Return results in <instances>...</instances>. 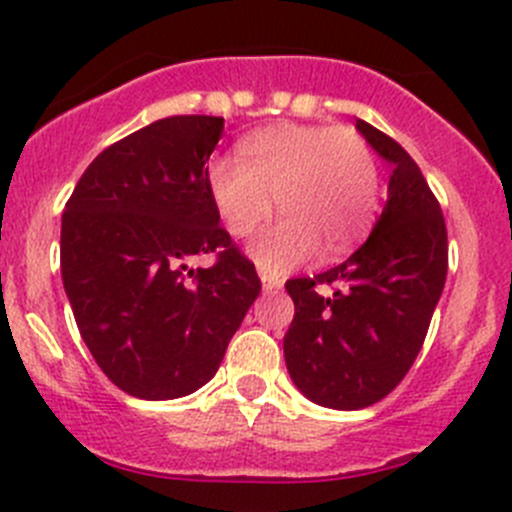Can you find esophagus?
Returning <instances> with one entry per match:
<instances>
[{
    "mask_svg": "<svg viewBox=\"0 0 512 512\" xmlns=\"http://www.w3.org/2000/svg\"><path fill=\"white\" fill-rule=\"evenodd\" d=\"M260 278H262V288H265L267 293L283 288V280L275 278V275H270V272H267V270H260Z\"/></svg>",
    "mask_w": 512,
    "mask_h": 512,
    "instance_id": "1",
    "label": "esophagus"
}]
</instances>
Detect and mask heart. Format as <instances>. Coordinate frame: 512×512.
<instances>
[{
  "mask_svg": "<svg viewBox=\"0 0 512 512\" xmlns=\"http://www.w3.org/2000/svg\"><path fill=\"white\" fill-rule=\"evenodd\" d=\"M240 159L219 156L207 189L234 237H247L272 214L252 257L265 270H288L346 252L369 229L379 207V166L369 141L353 128L280 123L242 138Z\"/></svg>",
  "mask_w": 512,
  "mask_h": 512,
  "instance_id": "b5f03b06",
  "label": "heart"
}]
</instances>
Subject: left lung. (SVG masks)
I'll use <instances>...</instances> for the list:
<instances>
[{"label":"left lung","instance_id":"8db88e82","mask_svg":"<svg viewBox=\"0 0 512 512\" xmlns=\"http://www.w3.org/2000/svg\"><path fill=\"white\" fill-rule=\"evenodd\" d=\"M356 128L394 166L384 212L348 260L285 283L295 303L283 341L290 379L328 409L371 407L396 389L447 280V227L427 179L394 138L361 118Z\"/></svg>","mask_w":512,"mask_h":512}]
</instances>
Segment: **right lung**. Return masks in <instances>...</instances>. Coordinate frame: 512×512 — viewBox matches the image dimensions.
Instances as JSON below:
<instances>
[{
	"label": "right lung",
	"mask_w": 512,
	"mask_h": 512,
	"mask_svg": "<svg viewBox=\"0 0 512 512\" xmlns=\"http://www.w3.org/2000/svg\"><path fill=\"white\" fill-rule=\"evenodd\" d=\"M217 116H171L100 151L62 212L60 270L85 346L138 399H179L217 374L260 295L219 227L207 161ZM194 254L212 268L191 271Z\"/></svg>",
	"instance_id": "1"
}]
</instances>
